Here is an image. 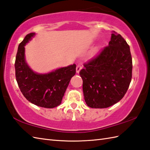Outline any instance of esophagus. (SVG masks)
<instances>
[{"label": "esophagus", "instance_id": "1", "mask_svg": "<svg viewBox=\"0 0 150 150\" xmlns=\"http://www.w3.org/2000/svg\"><path fill=\"white\" fill-rule=\"evenodd\" d=\"M82 68V64H78L77 65V67H76V71H77V73H79V71H80V70Z\"/></svg>", "mask_w": 150, "mask_h": 150}]
</instances>
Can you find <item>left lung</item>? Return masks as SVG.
Masks as SVG:
<instances>
[{
	"label": "left lung",
	"instance_id": "left-lung-1",
	"mask_svg": "<svg viewBox=\"0 0 150 150\" xmlns=\"http://www.w3.org/2000/svg\"><path fill=\"white\" fill-rule=\"evenodd\" d=\"M132 68L129 46L114 31L109 45L84 63L79 72L88 106L106 108L122 99L132 81Z\"/></svg>",
	"mask_w": 150,
	"mask_h": 150
}]
</instances>
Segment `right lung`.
<instances>
[{
    "label": "right lung",
    "mask_w": 150,
    "mask_h": 150,
    "mask_svg": "<svg viewBox=\"0 0 150 150\" xmlns=\"http://www.w3.org/2000/svg\"><path fill=\"white\" fill-rule=\"evenodd\" d=\"M34 35V33L28 34L18 45L15 62L16 80L28 101L38 106L53 108L61 103L69 81L76 73V65L73 64L47 74L33 72L25 60L24 46Z\"/></svg>",
    "instance_id": "obj_1"
}]
</instances>
